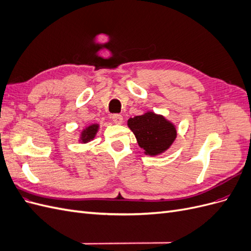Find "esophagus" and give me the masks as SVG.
<instances>
[{"label":"esophagus","instance_id":"1","mask_svg":"<svg viewBox=\"0 0 251 251\" xmlns=\"http://www.w3.org/2000/svg\"><path fill=\"white\" fill-rule=\"evenodd\" d=\"M112 119L114 121V124H116V125H121L124 123V117H123V115H120V114H114Z\"/></svg>","mask_w":251,"mask_h":251}]
</instances>
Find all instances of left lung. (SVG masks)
I'll return each mask as SVG.
<instances>
[{"mask_svg": "<svg viewBox=\"0 0 251 251\" xmlns=\"http://www.w3.org/2000/svg\"><path fill=\"white\" fill-rule=\"evenodd\" d=\"M127 126L134 133L144 154L151 157L163 154L177 138L176 126L153 111L128 118Z\"/></svg>", "mask_w": 251, "mask_h": 251, "instance_id": "obj_1", "label": "left lung"}]
</instances>
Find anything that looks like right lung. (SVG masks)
I'll list each match as a JSON object with an SVG mask.
<instances>
[{
  "label": "right lung",
  "mask_w": 251,
  "mask_h": 251,
  "mask_svg": "<svg viewBox=\"0 0 251 251\" xmlns=\"http://www.w3.org/2000/svg\"><path fill=\"white\" fill-rule=\"evenodd\" d=\"M98 130H100V124L89 125L80 132L78 141L80 143H88L90 141H92L96 137Z\"/></svg>",
  "instance_id": "obj_1"
}]
</instances>
